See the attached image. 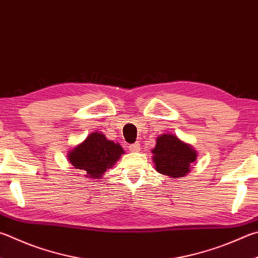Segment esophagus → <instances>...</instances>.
<instances>
[{
	"instance_id": "esophagus-1",
	"label": "esophagus",
	"mask_w": 258,
	"mask_h": 258,
	"mask_svg": "<svg viewBox=\"0 0 258 258\" xmlns=\"http://www.w3.org/2000/svg\"><path fill=\"white\" fill-rule=\"evenodd\" d=\"M140 149H141V148H140V144H139L138 142L130 145V150H131V151H132V152H139Z\"/></svg>"
}]
</instances>
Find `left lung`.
I'll return each instance as SVG.
<instances>
[{
	"instance_id": "obj_1",
	"label": "left lung",
	"mask_w": 258,
	"mask_h": 258,
	"mask_svg": "<svg viewBox=\"0 0 258 258\" xmlns=\"http://www.w3.org/2000/svg\"><path fill=\"white\" fill-rule=\"evenodd\" d=\"M152 153L156 170L171 178H180L188 174L190 165L198 157L191 145L180 141L172 134L158 137Z\"/></svg>"
}]
</instances>
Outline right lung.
<instances>
[{
    "label": "right lung",
    "mask_w": 258,
    "mask_h": 258,
    "mask_svg": "<svg viewBox=\"0 0 258 258\" xmlns=\"http://www.w3.org/2000/svg\"><path fill=\"white\" fill-rule=\"evenodd\" d=\"M124 153L119 143L107 140L102 133L92 132L82 143L68 154L76 169L82 170L88 178H99L113 167Z\"/></svg>",
    "instance_id": "add662e5"
}]
</instances>
